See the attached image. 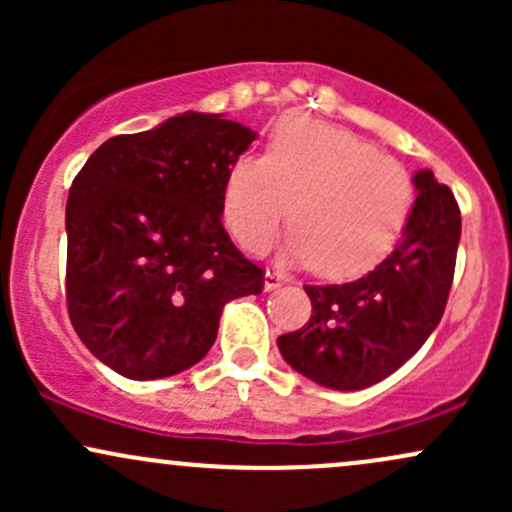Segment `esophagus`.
I'll list each match as a JSON object with an SVG mask.
<instances>
[{
	"mask_svg": "<svg viewBox=\"0 0 512 512\" xmlns=\"http://www.w3.org/2000/svg\"><path fill=\"white\" fill-rule=\"evenodd\" d=\"M284 281H286L284 274L274 272V269H267V272H264V291L279 289V286L284 284Z\"/></svg>",
	"mask_w": 512,
	"mask_h": 512,
	"instance_id": "obj_1",
	"label": "esophagus"
}]
</instances>
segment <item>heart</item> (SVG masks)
Returning a JSON list of instances; mask_svg holds the SVG:
<instances>
[{"instance_id":"1","label":"heart","mask_w":512,"mask_h":512,"mask_svg":"<svg viewBox=\"0 0 512 512\" xmlns=\"http://www.w3.org/2000/svg\"><path fill=\"white\" fill-rule=\"evenodd\" d=\"M414 187L402 163L342 127L291 115L267 156L233 163L223 216L233 238L264 252L289 221L286 260L325 276H354L378 264L409 219Z\"/></svg>"}]
</instances>
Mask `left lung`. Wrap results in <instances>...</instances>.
Wrapping results in <instances>:
<instances>
[{
  "mask_svg": "<svg viewBox=\"0 0 512 512\" xmlns=\"http://www.w3.org/2000/svg\"><path fill=\"white\" fill-rule=\"evenodd\" d=\"M411 182L419 195L397 248L349 284L305 286L308 325L276 339L284 361L317 385L354 392L380 383L424 346L445 313L460 207L433 170Z\"/></svg>",
  "mask_w": 512,
  "mask_h": 512,
  "instance_id": "left-lung-1",
  "label": "left lung"
}]
</instances>
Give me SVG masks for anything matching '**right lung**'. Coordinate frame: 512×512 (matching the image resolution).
<instances>
[{"label":"right lung","instance_id":"right-lung-1","mask_svg":"<svg viewBox=\"0 0 512 512\" xmlns=\"http://www.w3.org/2000/svg\"><path fill=\"white\" fill-rule=\"evenodd\" d=\"M257 134L182 113L98 146L67 199V308L98 361L132 380L207 356L223 305L264 274L221 223L223 190Z\"/></svg>","mask_w":512,"mask_h":512}]
</instances>
